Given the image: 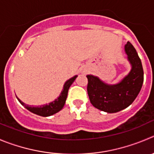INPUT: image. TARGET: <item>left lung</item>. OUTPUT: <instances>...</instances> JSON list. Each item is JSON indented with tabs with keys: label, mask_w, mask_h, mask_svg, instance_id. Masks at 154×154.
I'll list each match as a JSON object with an SVG mask.
<instances>
[{
	"label": "left lung",
	"mask_w": 154,
	"mask_h": 154,
	"mask_svg": "<svg viewBox=\"0 0 154 154\" xmlns=\"http://www.w3.org/2000/svg\"><path fill=\"white\" fill-rule=\"evenodd\" d=\"M125 54L131 69L120 82L108 85L92 75H88L87 91L89 99L94 107L113 113L128 107L135 100L144 82L141 61L129 42L125 45Z\"/></svg>",
	"instance_id": "left-lung-1"
}]
</instances>
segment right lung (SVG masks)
<instances>
[{
	"label": "right lung",
	"mask_w": 154,
	"mask_h": 154,
	"mask_svg": "<svg viewBox=\"0 0 154 154\" xmlns=\"http://www.w3.org/2000/svg\"><path fill=\"white\" fill-rule=\"evenodd\" d=\"M76 77H77V75H75L73 76L72 78L67 80L65 82V84H64L63 88L62 91H61L60 94L58 97L57 99L54 100V101L51 102V103H49L48 104L41 105V106H33L26 104V103H23V101H21V100L17 97V100H18L19 101H20V103H21L23 106H24L28 110L33 112V113L37 114V115L45 117L52 116L54 115V114L58 112L59 111H60L61 109H63V107L64 106V104H65L66 103V100L67 94H68L69 88L71 85L73 83V82L75 81Z\"/></svg>",
	"instance_id": "add662e5"
}]
</instances>
